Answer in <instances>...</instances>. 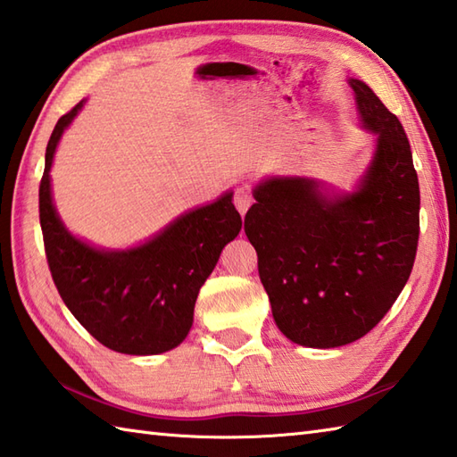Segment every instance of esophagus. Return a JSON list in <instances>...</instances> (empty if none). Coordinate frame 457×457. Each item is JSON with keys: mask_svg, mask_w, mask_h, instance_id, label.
<instances>
[{"mask_svg": "<svg viewBox=\"0 0 457 457\" xmlns=\"http://www.w3.org/2000/svg\"><path fill=\"white\" fill-rule=\"evenodd\" d=\"M234 204H236V208H237L241 216H245L249 205L253 204V195L249 194L247 190H244V187H239V190H236V194H234Z\"/></svg>", "mask_w": 457, "mask_h": 457, "instance_id": "34e87169", "label": "esophagus"}]
</instances>
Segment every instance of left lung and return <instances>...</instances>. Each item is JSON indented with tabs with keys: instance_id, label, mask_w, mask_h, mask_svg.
<instances>
[{
	"instance_id": "left-lung-1",
	"label": "left lung",
	"mask_w": 457,
	"mask_h": 457,
	"mask_svg": "<svg viewBox=\"0 0 457 457\" xmlns=\"http://www.w3.org/2000/svg\"><path fill=\"white\" fill-rule=\"evenodd\" d=\"M362 129L377 137L353 192L273 176L253 190L245 236L275 325L289 341L335 348L377 327L404 289L418 249L420 186L400 120L359 79Z\"/></svg>"
}]
</instances>
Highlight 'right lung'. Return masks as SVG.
Returning a JSON list of instances; mask_svg holds the SVG:
<instances>
[{"label": "right lung", "instance_id": "right-lung-1", "mask_svg": "<svg viewBox=\"0 0 457 457\" xmlns=\"http://www.w3.org/2000/svg\"><path fill=\"white\" fill-rule=\"evenodd\" d=\"M83 104L61 116L45 152L39 220L51 277L67 309L106 348L137 356L172 351L190 333L195 299L221 249L241 229L234 192L182 213L137 247L101 249L75 237L53 204L49 172Z\"/></svg>", "mask_w": 457, "mask_h": 457}]
</instances>
